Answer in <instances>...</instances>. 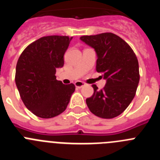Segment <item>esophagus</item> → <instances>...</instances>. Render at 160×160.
Returning a JSON list of instances; mask_svg holds the SVG:
<instances>
[{"instance_id":"obj_1","label":"esophagus","mask_w":160,"mask_h":160,"mask_svg":"<svg viewBox=\"0 0 160 160\" xmlns=\"http://www.w3.org/2000/svg\"><path fill=\"white\" fill-rule=\"evenodd\" d=\"M74 85H75V87H77V88H82V87L85 86V83L82 82L78 81V82H75Z\"/></svg>"}]
</instances>
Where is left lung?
Listing matches in <instances>:
<instances>
[{"instance_id":"left-lung-1","label":"left lung","mask_w":160,"mask_h":160,"mask_svg":"<svg viewBox=\"0 0 160 160\" xmlns=\"http://www.w3.org/2000/svg\"><path fill=\"white\" fill-rule=\"evenodd\" d=\"M82 42L97 54L96 70L103 73L106 86L98 90L92 85L94 94L87 98V105L96 116L113 118L125 111L136 93L139 71L138 62L130 46L112 32L82 36Z\"/></svg>"}]
</instances>
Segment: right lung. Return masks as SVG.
I'll use <instances>...</instances> for the list:
<instances>
[{
	"label": "right lung",
	"instance_id": "right-lung-1",
	"mask_svg": "<svg viewBox=\"0 0 160 160\" xmlns=\"http://www.w3.org/2000/svg\"><path fill=\"white\" fill-rule=\"evenodd\" d=\"M73 38L47 36L25 48L16 66L15 82L24 104L38 117L49 118L62 114L75 90L71 83L56 79V70L64 65V56Z\"/></svg>",
	"mask_w": 160,
	"mask_h": 160
}]
</instances>
